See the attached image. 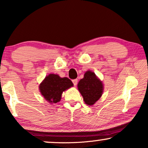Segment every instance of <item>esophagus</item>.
<instances>
[{
    "label": "esophagus",
    "mask_w": 148,
    "mask_h": 148,
    "mask_svg": "<svg viewBox=\"0 0 148 148\" xmlns=\"http://www.w3.org/2000/svg\"><path fill=\"white\" fill-rule=\"evenodd\" d=\"M72 83H73V84H74V86H76V85H77V83H78V80L77 79L72 80Z\"/></svg>",
    "instance_id": "esophagus-1"
}]
</instances>
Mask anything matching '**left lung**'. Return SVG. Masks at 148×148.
Returning a JSON list of instances; mask_svg holds the SVG:
<instances>
[{
	"label": "left lung",
	"mask_w": 148,
	"mask_h": 148,
	"mask_svg": "<svg viewBox=\"0 0 148 148\" xmlns=\"http://www.w3.org/2000/svg\"><path fill=\"white\" fill-rule=\"evenodd\" d=\"M78 89L85 104L91 106L102 96L104 86L94 72L88 70L84 74L83 78L78 83Z\"/></svg>",
	"instance_id": "1"
}]
</instances>
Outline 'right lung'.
<instances>
[{"mask_svg":"<svg viewBox=\"0 0 148 148\" xmlns=\"http://www.w3.org/2000/svg\"><path fill=\"white\" fill-rule=\"evenodd\" d=\"M73 85L68 78H61L57 74H50L46 76L39 88L45 100L50 104H54L59 102L63 91Z\"/></svg>","mask_w":148,"mask_h":148,"instance_id":"obj_1","label":"right lung"}]
</instances>
